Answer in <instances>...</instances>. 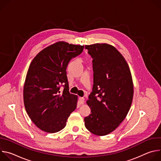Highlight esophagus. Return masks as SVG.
I'll use <instances>...</instances> for the list:
<instances>
[{
    "label": "esophagus",
    "mask_w": 161,
    "mask_h": 161,
    "mask_svg": "<svg viewBox=\"0 0 161 161\" xmlns=\"http://www.w3.org/2000/svg\"><path fill=\"white\" fill-rule=\"evenodd\" d=\"M79 101H80V103L81 104H84V103H85V99H84V97H80V98H79Z\"/></svg>",
    "instance_id": "34e87169"
}]
</instances>
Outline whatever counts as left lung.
I'll list each match as a JSON object with an SVG mask.
<instances>
[{
	"instance_id": "8db88e82",
	"label": "left lung",
	"mask_w": 161,
	"mask_h": 161,
	"mask_svg": "<svg viewBox=\"0 0 161 161\" xmlns=\"http://www.w3.org/2000/svg\"><path fill=\"white\" fill-rule=\"evenodd\" d=\"M93 58L94 85L87 104L91 113L84 119L85 127L97 136L115 130L130 109L134 94L129 67L122 55L112 45H86Z\"/></svg>"
}]
</instances>
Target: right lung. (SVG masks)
I'll use <instances>...</instances> for the list:
<instances>
[{
    "mask_svg": "<svg viewBox=\"0 0 161 161\" xmlns=\"http://www.w3.org/2000/svg\"><path fill=\"white\" fill-rule=\"evenodd\" d=\"M83 48L59 41L41 51L30 64L24 87V105L33 123L44 132L63 129L76 108L78 96L69 92L66 69ZM60 86H64L62 93Z\"/></svg>",
    "mask_w": 161,
    "mask_h": 161,
    "instance_id": "right-lung-1",
    "label": "right lung"
}]
</instances>
